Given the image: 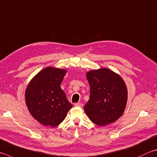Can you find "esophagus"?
Listing matches in <instances>:
<instances>
[{
	"label": "esophagus",
	"mask_w": 157,
	"mask_h": 157,
	"mask_svg": "<svg viewBox=\"0 0 157 157\" xmlns=\"http://www.w3.org/2000/svg\"><path fill=\"white\" fill-rule=\"evenodd\" d=\"M75 106H76V107H82V106H83V104H82V103H75Z\"/></svg>",
	"instance_id": "obj_1"
}]
</instances>
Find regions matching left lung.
Listing matches in <instances>:
<instances>
[{
  "label": "left lung",
  "instance_id": "obj_1",
  "mask_svg": "<svg viewBox=\"0 0 157 157\" xmlns=\"http://www.w3.org/2000/svg\"><path fill=\"white\" fill-rule=\"evenodd\" d=\"M90 98L84 111L94 124L104 126L115 122L123 115L128 100L126 83L119 74L107 68L86 73Z\"/></svg>",
  "mask_w": 157,
  "mask_h": 157
}]
</instances>
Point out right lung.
Here are the masks:
<instances>
[{
	"instance_id": "obj_1",
	"label": "right lung",
	"mask_w": 157,
	"mask_h": 157,
	"mask_svg": "<svg viewBox=\"0 0 157 157\" xmlns=\"http://www.w3.org/2000/svg\"><path fill=\"white\" fill-rule=\"evenodd\" d=\"M67 71L48 67L31 79L25 90V102L33 117L45 126H58L73 107L60 84Z\"/></svg>"
}]
</instances>
